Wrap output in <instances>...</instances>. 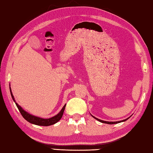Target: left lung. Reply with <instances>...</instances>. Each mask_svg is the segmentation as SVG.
I'll return each instance as SVG.
<instances>
[{"label": "left lung", "instance_id": "8db88e82", "mask_svg": "<svg viewBox=\"0 0 153 153\" xmlns=\"http://www.w3.org/2000/svg\"><path fill=\"white\" fill-rule=\"evenodd\" d=\"M91 116H92L93 117H94V118H95V120H98L99 122H101V123H105V124H118V123H120V122H125V121H126V120L129 119V117H128L127 119H125V120H121V121H117V122H108V121H103V120H101L98 119V118H97V117H94L93 116H92V115H91Z\"/></svg>", "mask_w": 153, "mask_h": 153}]
</instances>
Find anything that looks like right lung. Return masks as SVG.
I'll return each mask as SVG.
<instances>
[{
	"label": "right lung",
	"instance_id": "add662e5",
	"mask_svg": "<svg viewBox=\"0 0 153 153\" xmlns=\"http://www.w3.org/2000/svg\"><path fill=\"white\" fill-rule=\"evenodd\" d=\"M9 89H10V95H11L13 100L15 101V103L16 104V105H17V107L19 111H20L21 114L22 115V116L24 117V118H25L27 122H30L31 124L37 125V126H48L53 125V124H56V123H57L59 120L61 119V117H62L64 109H65V107H66V104L63 106V108H62L60 111L59 112L57 115H56V116L50 117V118H48V119L42 118V117L35 116H33V115H31L29 113H28V112H27L26 111L24 110V109L21 108V107L17 103H16L15 98H14V96H13V93H12L10 87H9Z\"/></svg>",
	"mask_w": 153,
	"mask_h": 153
}]
</instances>
